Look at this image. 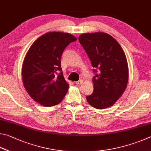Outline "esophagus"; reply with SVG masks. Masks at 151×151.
<instances>
[{"label": "esophagus", "mask_w": 151, "mask_h": 151, "mask_svg": "<svg viewBox=\"0 0 151 151\" xmlns=\"http://www.w3.org/2000/svg\"><path fill=\"white\" fill-rule=\"evenodd\" d=\"M75 83L76 84V85H78V86H80V85H81V84L83 83V80H79V81H76L75 82Z\"/></svg>", "instance_id": "1"}]
</instances>
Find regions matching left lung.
Returning <instances> with one entry per match:
<instances>
[{
  "mask_svg": "<svg viewBox=\"0 0 151 151\" xmlns=\"http://www.w3.org/2000/svg\"><path fill=\"white\" fill-rule=\"evenodd\" d=\"M79 41L92 66L98 70L92 81L93 92L86 97L87 101L97 109L111 107L127 86L129 68L125 52L114 38L105 32L82 34Z\"/></svg>",
  "mask_w": 151,
  "mask_h": 151,
  "instance_id": "1",
  "label": "left lung"
}]
</instances>
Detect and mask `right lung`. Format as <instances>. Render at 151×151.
Returning a JSON list of instances; mask_svg holds the SVG:
<instances>
[{
    "instance_id": "right-lung-1",
    "label": "right lung",
    "mask_w": 151,
    "mask_h": 151,
    "mask_svg": "<svg viewBox=\"0 0 151 151\" xmlns=\"http://www.w3.org/2000/svg\"><path fill=\"white\" fill-rule=\"evenodd\" d=\"M77 38L69 33L50 32L32 44L22 67L23 85L31 98L44 107L62 101L69 89L61 68L63 50ZM58 70L61 71L58 76Z\"/></svg>"
}]
</instances>
